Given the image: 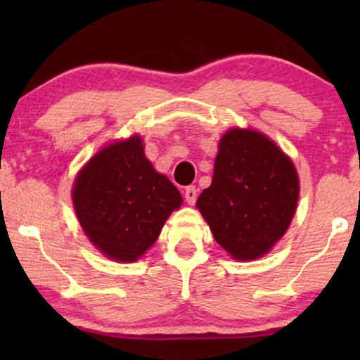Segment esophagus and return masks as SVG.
<instances>
[{
  "instance_id": "1",
  "label": "esophagus",
  "mask_w": 360,
  "mask_h": 360,
  "mask_svg": "<svg viewBox=\"0 0 360 360\" xmlns=\"http://www.w3.org/2000/svg\"><path fill=\"white\" fill-rule=\"evenodd\" d=\"M196 196H198V190L195 186H186L185 188V200L188 205H195Z\"/></svg>"
}]
</instances>
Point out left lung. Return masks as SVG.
I'll use <instances>...</instances> for the list:
<instances>
[{"label": "left lung", "mask_w": 360, "mask_h": 360, "mask_svg": "<svg viewBox=\"0 0 360 360\" xmlns=\"http://www.w3.org/2000/svg\"><path fill=\"white\" fill-rule=\"evenodd\" d=\"M298 193L290 157L267 136L233 127L221 137L213 180L196 206L231 257L254 260L287 233Z\"/></svg>", "instance_id": "left-lung-1"}]
</instances>
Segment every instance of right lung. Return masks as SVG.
Listing matches in <instances>:
<instances>
[{
  "instance_id": "right-lung-1",
  "label": "right lung",
  "mask_w": 360,
  "mask_h": 360,
  "mask_svg": "<svg viewBox=\"0 0 360 360\" xmlns=\"http://www.w3.org/2000/svg\"><path fill=\"white\" fill-rule=\"evenodd\" d=\"M72 198L86 238L120 262H136L181 205L180 191L147 160L139 136L93 155L78 172Z\"/></svg>"
}]
</instances>
